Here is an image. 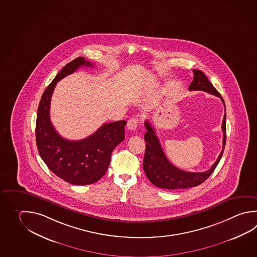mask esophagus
<instances>
[{"label":"esophagus","mask_w":257,"mask_h":257,"mask_svg":"<svg viewBox=\"0 0 257 257\" xmlns=\"http://www.w3.org/2000/svg\"><path fill=\"white\" fill-rule=\"evenodd\" d=\"M137 123H138V119L136 117H133L127 121V128L131 131H135L137 130Z\"/></svg>","instance_id":"esophagus-1"}]
</instances>
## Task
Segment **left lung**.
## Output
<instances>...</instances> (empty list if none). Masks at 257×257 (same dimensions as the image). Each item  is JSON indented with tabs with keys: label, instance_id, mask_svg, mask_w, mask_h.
<instances>
[{
	"label": "left lung",
	"instance_id": "left-lung-1",
	"mask_svg": "<svg viewBox=\"0 0 257 257\" xmlns=\"http://www.w3.org/2000/svg\"><path fill=\"white\" fill-rule=\"evenodd\" d=\"M193 81L189 85V90H202L220 97L225 107L224 100L221 98L219 91L209 81L206 75L198 69H193ZM145 126L147 129V133L145 134V141L147 145L143 168L150 182L161 189H189L203 183L213 173L224 151L226 143V110L221 125L223 132L222 150L212 167L204 172H188L175 167L169 162L163 151L160 142L157 138V134L150 120H146Z\"/></svg>",
	"mask_w": 257,
	"mask_h": 257
}]
</instances>
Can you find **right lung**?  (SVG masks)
<instances>
[{"label":"right lung","mask_w":257,"mask_h":257,"mask_svg":"<svg viewBox=\"0 0 257 257\" xmlns=\"http://www.w3.org/2000/svg\"><path fill=\"white\" fill-rule=\"evenodd\" d=\"M81 66L93 67L83 57L67 64L47 86L38 105L36 138L38 153L47 168L58 178L73 185L95 183L106 173L110 155L124 139L126 120L104 123L89 137L70 141L58 135L51 123L49 109L53 91L60 79Z\"/></svg>","instance_id":"1"}]
</instances>
